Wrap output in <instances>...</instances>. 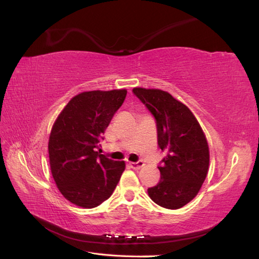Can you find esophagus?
<instances>
[{
    "mask_svg": "<svg viewBox=\"0 0 259 259\" xmlns=\"http://www.w3.org/2000/svg\"><path fill=\"white\" fill-rule=\"evenodd\" d=\"M145 165L143 161H138V162H131L130 163V166L133 168V169H140L143 166Z\"/></svg>",
    "mask_w": 259,
    "mask_h": 259,
    "instance_id": "esophagus-1",
    "label": "esophagus"
}]
</instances>
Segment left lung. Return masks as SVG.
Returning <instances> with one entry per match:
<instances>
[{
	"mask_svg": "<svg viewBox=\"0 0 259 259\" xmlns=\"http://www.w3.org/2000/svg\"><path fill=\"white\" fill-rule=\"evenodd\" d=\"M133 93L153 115L158 145L166 153L158 166L160 182L149 188V197L162 207H183L198 194L207 175L209 151L204 133L190 109L167 92L135 88Z\"/></svg>",
	"mask_w": 259,
	"mask_h": 259,
	"instance_id": "8db88e82",
	"label": "left lung"
}]
</instances>
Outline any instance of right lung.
<instances>
[{
	"label": "right lung",
	"mask_w": 259,
	"mask_h": 259,
	"mask_svg": "<svg viewBox=\"0 0 259 259\" xmlns=\"http://www.w3.org/2000/svg\"><path fill=\"white\" fill-rule=\"evenodd\" d=\"M126 90L92 91L74 96L55 121L49 140L50 164L59 191L73 204L93 208L110 198L124 161L100 154L99 142Z\"/></svg>",
	"instance_id": "add662e5"
}]
</instances>
